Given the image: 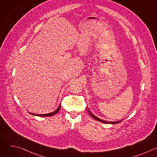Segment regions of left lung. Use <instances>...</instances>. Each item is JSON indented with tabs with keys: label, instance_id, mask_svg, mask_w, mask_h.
I'll return each mask as SVG.
<instances>
[{
	"label": "left lung",
	"instance_id": "left-lung-1",
	"mask_svg": "<svg viewBox=\"0 0 157 157\" xmlns=\"http://www.w3.org/2000/svg\"><path fill=\"white\" fill-rule=\"evenodd\" d=\"M87 110H88V112H89V114L91 115V116L93 118V119H94L95 120H96V121H99V122H103V123H105V124H118V123H119V122H121L122 121H118V122H109V121H103V120H101V119H99V118H98L97 117H96L95 116H94L91 112H90V110H89V108H87Z\"/></svg>",
	"mask_w": 157,
	"mask_h": 157
}]
</instances>
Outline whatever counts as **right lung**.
I'll list each match as a JSON object with an SVG mask.
<instances>
[{
    "label": "right lung",
    "mask_w": 157,
    "mask_h": 157,
    "mask_svg": "<svg viewBox=\"0 0 157 157\" xmlns=\"http://www.w3.org/2000/svg\"><path fill=\"white\" fill-rule=\"evenodd\" d=\"M60 108H61V104L59 105V107L55 111H54V112H53V113H51L45 114H33V113H30V114L33 115V116H39V117H49V116H53V115L57 114L58 112L59 111Z\"/></svg>",
    "instance_id": "obj_1"
}]
</instances>
